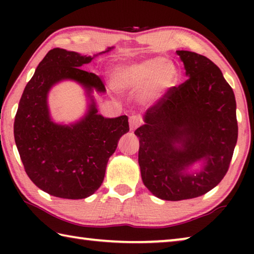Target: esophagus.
Instances as JSON below:
<instances>
[{"label":"esophagus","instance_id":"esophagus-1","mask_svg":"<svg viewBox=\"0 0 254 254\" xmlns=\"http://www.w3.org/2000/svg\"><path fill=\"white\" fill-rule=\"evenodd\" d=\"M128 123H130L131 130H135L136 127H139L142 124V119H141L140 115H132L128 119Z\"/></svg>","mask_w":254,"mask_h":254}]
</instances>
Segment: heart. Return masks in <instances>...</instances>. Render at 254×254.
I'll list each match as a JSON object with an SVG mask.
<instances>
[{"label": "heart", "instance_id": "obj_1", "mask_svg": "<svg viewBox=\"0 0 254 254\" xmlns=\"http://www.w3.org/2000/svg\"><path fill=\"white\" fill-rule=\"evenodd\" d=\"M177 70L161 57L119 65L113 71L115 87L122 92H139L144 88V101L152 102L173 86Z\"/></svg>", "mask_w": 254, "mask_h": 254}]
</instances>
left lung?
<instances>
[{
    "label": "left lung",
    "instance_id": "1",
    "mask_svg": "<svg viewBox=\"0 0 254 254\" xmlns=\"http://www.w3.org/2000/svg\"><path fill=\"white\" fill-rule=\"evenodd\" d=\"M188 79L171 87L136 128L144 186L165 200L206 194L224 178L238 141L235 96L205 56L177 50ZM202 162L199 172L190 167Z\"/></svg>",
    "mask_w": 254,
    "mask_h": 254
}]
</instances>
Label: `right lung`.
Masks as SVG:
<instances>
[{
    "instance_id": "1",
    "label": "right lung",
    "mask_w": 254,
    "mask_h": 254,
    "mask_svg": "<svg viewBox=\"0 0 254 254\" xmlns=\"http://www.w3.org/2000/svg\"><path fill=\"white\" fill-rule=\"evenodd\" d=\"M112 49L93 57L51 49L25 86L14 120V140L25 173L49 195L67 199L93 195L104 180L120 137L128 132L127 115L109 119L97 113L92 94L105 93V86L97 75L80 68ZM63 80L83 85L91 101L86 114L75 124L59 125L50 117L49 91Z\"/></svg>"
}]
</instances>
